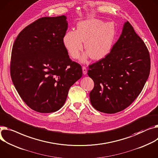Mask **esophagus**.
<instances>
[{
  "instance_id": "esophagus-1",
  "label": "esophagus",
  "mask_w": 158,
  "mask_h": 158,
  "mask_svg": "<svg viewBox=\"0 0 158 158\" xmlns=\"http://www.w3.org/2000/svg\"><path fill=\"white\" fill-rule=\"evenodd\" d=\"M82 73L84 75H86L87 73V69H86V67H82Z\"/></svg>"
}]
</instances>
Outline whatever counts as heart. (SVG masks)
<instances>
[{"label": "heart", "instance_id": "obj_1", "mask_svg": "<svg viewBox=\"0 0 158 158\" xmlns=\"http://www.w3.org/2000/svg\"><path fill=\"white\" fill-rule=\"evenodd\" d=\"M115 37L116 27L114 23H103L97 19H89L79 22L76 31H68L63 38V43L72 58L77 59L85 43L87 52L81 60L85 62L89 56L94 60L106 58L113 48Z\"/></svg>", "mask_w": 158, "mask_h": 158}]
</instances>
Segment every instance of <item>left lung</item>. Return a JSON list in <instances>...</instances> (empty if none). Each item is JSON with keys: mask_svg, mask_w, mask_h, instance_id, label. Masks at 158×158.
Masks as SVG:
<instances>
[{"mask_svg": "<svg viewBox=\"0 0 158 158\" xmlns=\"http://www.w3.org/2000/svg\"><path fill=\"white\" fill-rule=\"evenodd\" d=\"M150 69L149 51L127 21L110 53L89 66L88 75L94 84L89 93L92 106L107 114L125 109L142 91Z\"/></svg>", "mask_w": 158, "mask_h": 158, "instance_id": "1", "label": "left lung"}]
</instances>
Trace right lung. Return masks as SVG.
I'll return each mask as SVG.
<instances>
[{
    "label": "right lung",
    "mask_w": 158,
    "mask_h": 158,
    "mask_svg": "<svg viewBox=\"0 0 158 158\" xmlns=\"http://www.w3.org/2000/svg\"><path fill=\"white\" fill-rule=\"evenodd\" d=\"M67 17H44L26 27L12 49L10 70L21 98L40 113L58 110L70 88L82 76L81 66L72 61L63 43Z\"/></svg>",
    "instance_id": "obj_1"
}]
</instances>
